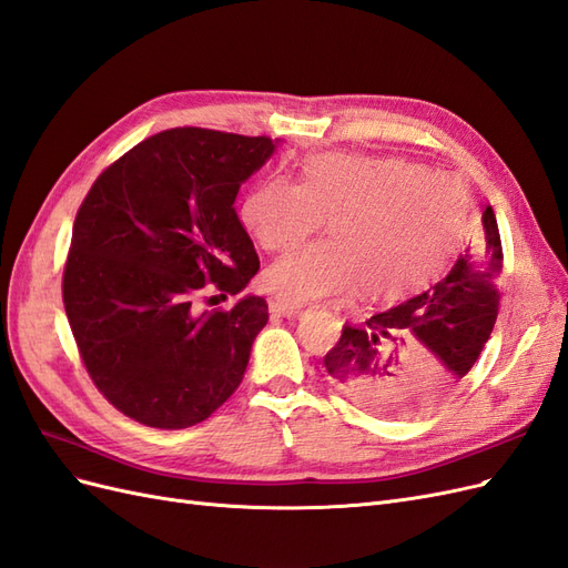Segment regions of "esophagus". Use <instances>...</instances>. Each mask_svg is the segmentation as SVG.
<instances>
[{"mask_svg":"<svg viewBox=\"0 0 568 568\" xmlns=\"http://www.w3.org/2000/svg\"><path fill=\"white\" fill-rule=\"evenodd\" d=\"M270 313L280 315V317H298L303 311L298 305L288 303V301H282V298H272L270 301Z\"/></svg>","mask_w":568,"mask_h":568,"instance_id":"obj_1","label":"esophagus"}]
</instances>
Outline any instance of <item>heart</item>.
<instances>
[{
    "label": "heart",
    "mask_w": 568,
    "mask_h": 568,
    "mask_svg": "<svg viewBox=\"0 0 568 568\" xmlns=\"http://www.w3.org/2000/svg\"><path fill=\"white\" fill-rule=\"evenodd\" d=\"M329 239L296 248L265 272L288 303L395 296L432 280L450 255L464 217V189L395 156L324 153L305 163L301 184L272 175L242 203V222L265 251H286L322 227Z\"/></svg>",
    "instance_id": "obj_1"
}]
</instances>
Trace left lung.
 <instances>
[{
    "label": "left lung",
    "instance_id": "obj_1",
    "mask_svg": "<svg viewBox=\"0 0 568 568\" xmlns=\"http://www.w3.org/2000/svg\"><path fill=\"white\" fill-rule=\"evenodd\" d=\"M500 230L490 205L453 267L422 294L363 324H346L324 355L332 382L384 417L438 407L484 351L497 320Z\"/></svg>",
    "mask_w": 568,
    "mask_h": 568
}]
</instances>
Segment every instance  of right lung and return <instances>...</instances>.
Listing matches in <instances>:
<instances>
[{"label": "right lung", "instance_id": "add662e5", "mask_svg": "<svg viewBox=\"0 0 568 568\" xmlns=\"http://www.w3.org/2000/svg\"><path fill=\"white\" fill-rule=\"evenodd\" d=\"M277 144L165 130L109 165L84 196L63 305L92 382L130 419L194 426L242 384L267 324L265 298L244 296L230 311L196 301L205 284L239 294L261 267L234 201Z\"/></svg>", "mask_w": 568, "mask_h": 568}]
</instances>
